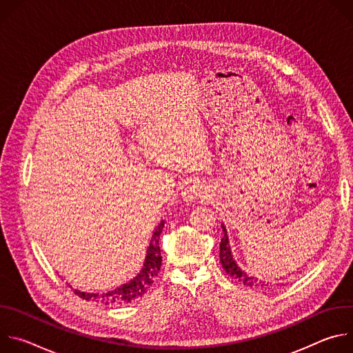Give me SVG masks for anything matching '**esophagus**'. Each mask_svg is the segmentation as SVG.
<instances>
[{"label":"esophagus","instance_id":"1","mask_svg":"<svg viewBox=\"0 0 353 353\" xmlns=\"http://www.w3.org/2000/svg\"><path fill=\"white\" fill-rule=\"evenodd\" d=\"M204 192H205V191H204L203 184H199V183H196V181H190V183H187V184L183 187V190H181V195H183V198H184L185 201H191V199H194V198L203 196Z\"/></svg>","mask_w":353,"mask_h":353}]
</instances>
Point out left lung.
<instances>
[{"label": "left lung", "instance_id": "1", "mask_svg": "<svg viewBox=\"0 0 353 353\" xmlns=\"http://www.w3.org/2000/svg\"><path fill=\"white\" fill-rule=\"evenodd\" d=\"M222 229H223V237L221 239V244H219V260H221V264L225 270V272L232 278L234 279L236 282L239 283H243L244 286H248V288H257V286H263L264 282H259L256 278L253 276H248L245 272H243L237 264L233 261V257L230 254V247H229V241H228V233H226V229L225 226L222 225Z\"/></svg>", "mask_w": 353, "mask_h": 353}]
</instances>
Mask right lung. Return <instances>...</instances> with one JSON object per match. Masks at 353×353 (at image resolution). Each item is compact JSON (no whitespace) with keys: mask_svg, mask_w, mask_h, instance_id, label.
I'll return each mask as SVG.
<instances>
[{"mask_svg":"<svg viewBox=\"0 0 353 353\" xmlns=\"http://www.w3.org/2000/svg\"><path fill=\"white\" fill-rule=\"evenodd\" d=\"M163 226H165V222L162 221L158 225V228L152 236V240H150L143 268L132 281L117 288L116 290H110V292L102 293V294L83 293L79 290H75V293L85 300L99 301V303H103V305H124V303H130L131 300H135V299L141 297L142 294H145L146 290L149 289V286L154 283V281L157 279V276L161 271L162 256H161V247H159V237L163 230Z\"/></svg>","mask_w":353,"mask_h":353,"instance_id":"right-lung-1","label":"right lung"}]
</instances>
